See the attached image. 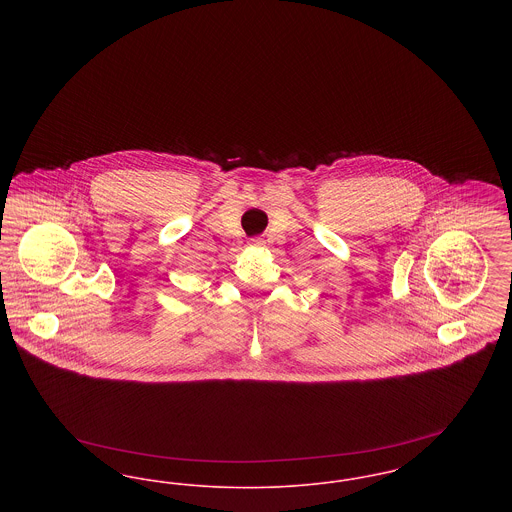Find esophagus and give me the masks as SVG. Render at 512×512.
I'll list each match as a JSON object with an SVG mask.
<instances>
[{
	"instance_id": "esophagus-1",
	"label": "esophagus",
	"mask_w": 512,
	"mask_h": 512,
	"mask_svg": "<svg viewBox=\"0 0 512 512\" xmlns=\"http://www.w3.org/2000/svg\"><path fill=\"white\" fill-rule=\"evenodd\" d=\"M251 244H255V245L261 244V238H253V240H251Z\"/></svg>"
}]
</instances>
